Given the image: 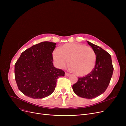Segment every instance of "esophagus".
I'll list each match as a JSON object with an SVG mask.
<instances>
[{
    "label": "esophagus",
    "mask_w": 126,
    "mask_h": 126,
    "mask_svg": "<svg viewBox=\"0 0 126 126\" xmlns=\"http://www.w3.org/2000/svg\"><path fill=\"white\" fill-rule=\"evenodd\" d=\"M65 76H66V77H68V76H70V75H69L68 73H67V72H65Z\"/></svg>",
    "instance_id": "esophagus-1"
}]
</instances>
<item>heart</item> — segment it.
<instances>
[{"label": "heart", "mask_w": 126, "mask_h": 126, "mask_svg": "<svg viewBox=\"0 0 126 126\" xmlns=\"http://www.w3.org/2000/svg\"><path fill=\"white\" fill-rule=\"evenodd\" d=\"M53 58L60 68L66 66L69 61L70 69L78 76L90 74L95 67L96 56L89 46L77 43H66L53 52Z\"/></svg>", "instance_id": "heart-1"}]
</instances>
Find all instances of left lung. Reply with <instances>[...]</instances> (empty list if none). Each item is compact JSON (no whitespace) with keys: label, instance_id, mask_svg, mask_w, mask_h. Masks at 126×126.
Segmentation results:
<instances>
[{"label":"left lung","instance_id":"8db88e82","mask_svg":"<svg viewBox=\"0 0 126 126\" xmlns=\"http://www.w3.org/2000/svg\"><path fill=\"white\" fill-rule=\"evenodd\" d=\"M96 56L95 67L89 75L79 78L72 89L79 96L94 98L102 94L107 88L113 71L110 55L100 46L87 41Z\"/></svg>","mask_w":126,"mask_h":126}]
</instances>
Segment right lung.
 Listing matches in <instances>:
<instances>
[{
    "mask_svg": "<svg viewBox=\"0 0 126 126\" xmlns=\"http://www.w3.org/2000/svg\"><path fill=\"white\" fill-rule=\"evenodd\" d=\"M56 43L42 42L21 54L15 64V78L19 90L31 98H42L55 89L59 77L65 72L53 65Z\"/></svg>",
    "mask_w": 126,
    "mask_h": 126,
    "instance_id": "add662e5",
    "label": "right lung"
}]
</instances>
